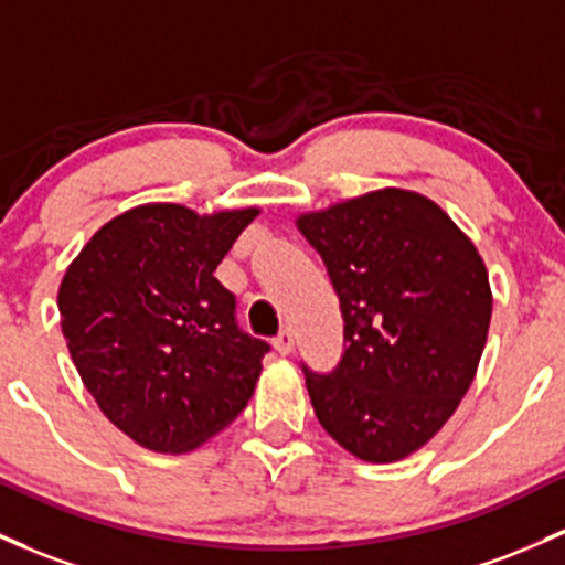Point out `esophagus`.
<instances>
[{
    "mask_svg": "<svg viewBox=\"0 0 565 565\" xmlns=\"http://www.w3.org/2000/svg\"><path fill=\"white\" fill-rule=\"evenodd\" d=\"M273 349L281 353V356H289V353H292V349H295V334L289 330H284L276 340H273Z\"/></svg>",
    "mask_w": 565,
    "mask_h": 565,
    "instance_id": "esophagus-1",
    "label": "esophagus"
}]
</instances>
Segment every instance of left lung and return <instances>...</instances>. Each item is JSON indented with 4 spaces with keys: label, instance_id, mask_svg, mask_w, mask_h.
Returning a JSON list of instances; mask_svg holds the SVG:
<instances>
[{
    "label": "left lung",
    "instance_id": "8db88e82",
    "mask_svg": "<svg viewBox=\"0 0 565 565\" xmlns=\"http://www.w3.org/2000/svg\"><path fill=\"white\" fill-rule=\"evenodd\" d=\"M324 259L345 351L306 370L319 424L370 463L402 461L448 424L472 386L493 292L467 233L420 192L383 188L295 216Z\"/></svg>",
    "mask_w": 565,
    "mask_h": 565
}]
</instances>
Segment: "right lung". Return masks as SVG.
<instances>
[{
  "instance_id": "obj_1",
  "label": "right lung",
  "mask_w": 565,
  "mask_h": 565,
  "mask_svg": "<svg viewBox=\"0 0 565 565\" xmlns=\"http://www.w3.org/2000/svg\"><path fill=\"white\" fill-rule=\"evenodd\" d=\"M257 214L134 206L98 227L61 278L74 367L141 448L190 454L252 399L270 349L235 327V300L214 270Z\"/></svg>"
}]
</instances>
